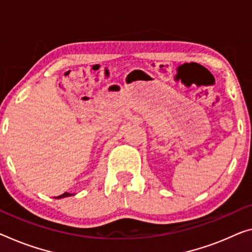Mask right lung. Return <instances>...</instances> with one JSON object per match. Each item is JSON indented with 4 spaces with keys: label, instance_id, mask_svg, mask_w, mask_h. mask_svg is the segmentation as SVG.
Returning a JSON list of instances; mask_svg holds the SVG:
<instances>
[{
    "label": "right lung",
    "instance_id": "obj_1",
    "mask_svg": "<svg viewBox=\"0 0 252 252\" xmlns=\"http://www.w3.org/2000/svg\"><path fill=\"white\" fill-rule=\"evenodd\" d=\"M68 196H72V193H69V192H64L63 195H60V196H57L56 198H63V197H68Z\"/></svg>",
    "mask_w": 252,
    "mask_h": 252
}]
</instances>
